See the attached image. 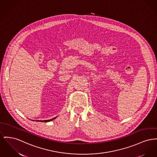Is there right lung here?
I'll return each instance as SVG.
<instances>
[{
    "label": "right lung",
    "mask_w": 157,
    "mask_h": 157,
    "mask_svg": "<svg viewBox=\"0 0 157 157\" xmlns=\"http://www.w3.org/2000/svg\"><path fill=\"white\" fill-rule=\"evenodd\" d=\"M56 117H55V118H53L52 119H50V120H40V121H41V122H47V121H52V120H53V119H56ZM38 121V120H37Z\"/></svg>",
    "instance_id": "add662e5"
}]
</instances>
